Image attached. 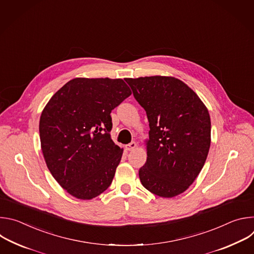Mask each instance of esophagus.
<instances>
[{"mask_svg":"<svg viewBox=\"0 0 254 254\" xmlns=\"http://www.w3.org/2000/svg\"><path fill=\"white\" fill-rule=\"evenodd\" d=\"M136 148V142L135 141H131L127 144H126V150L127 151H133Z\"/></svg>","mask_w":254,"mask_h":254,"instance_id":"1","label":"esophagus"}]
</instances>
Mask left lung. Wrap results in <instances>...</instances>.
<instances>
[{"mask_svg":"<svg viewBox=\"0 0 254 254\" xmlns=\"http://www.w3.org/2000/svg\"><path fill=\"white\" fill-rule=\"evenodd\" d=\"M126 81L150 123L148 158L138 171L142 186L163 198L182 194L198 177L210 149L206 105L186 83L172 76Z\"/></svg>","mask_w":254,"mask_h":254,"instance_id":"8db88e82","label":"left lung"}]
</instances>
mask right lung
I'll return each mask as SVG.
<instances>
[{
	"mask_svg": "<svg viewBox=\"0 0 254 254\" xmlns=\"http://www.w3.org/2000/svg\"><path fill=\"white\" fill-rule=\"evenodd\" d=\"M130 94L121 78L77 77L45 105L39 123L43 157L71 196L91 200L111 186L124 153L111 137V113Z\"/></svg>",
	"mask_w": 254,
	"mask_h": 254,
	"instance_id": "1",
	"label": "right lung"
}]
</instances>
